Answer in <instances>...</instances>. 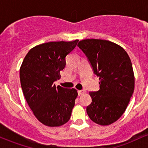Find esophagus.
<instances>
[{"label": "esophagus", "instance_id": "esophagus-1", "mask_svg": "<svg viewBox=\"0 0 148 148\" xmlns=\"http://www.w3.org/2000/svg\"><path fill=\"white\" fill-rule=\"evenodd\" d=\"M84 93H85V90H78V95H79V96L81 95L84 94Z\"/></svg>", "mask_w": 148, "mask_h": 148}]
</instances>
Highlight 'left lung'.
Instances as JSON below:
<instances>
[{"label":"left lung","instance_id":"obj_1","mask_svg":"<svg viewBox=\"0 0 148 148\" xmlns=\"http://www.w3.org/2000/svg\"><path fill=\"white\" fill-rule=\"evenodd\" d=\"M78 47L88 58L99 79V90L90 92L86 111L94 123L109 125L126 110L134 90V75L130 56L123 47L108 40L86 39Z\"/></svg>","mask_w":148,"mask_h":148}]
</instances>
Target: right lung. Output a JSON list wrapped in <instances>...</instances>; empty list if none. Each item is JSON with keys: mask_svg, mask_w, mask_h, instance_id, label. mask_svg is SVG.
I'll return each instance as SVG.
<instances>
[{"mask_svg": "<svg viewBox=\"0 0 148 148\" xmlns=\"http://www.w3.org/2000/svg\"><path fill=\"white\" fill-rule=\"evenodd\" d=\"M79 40L50 42L32 48L20 68V81L25 100L37 120L48 127L69 121L78 93L76 89L53 84L60 78L66 56Z\"/></svg>", "mask_w": 148, "mask_h": 148, "instance_id": "obj_1", "label": "right lung"}]
</instances>
